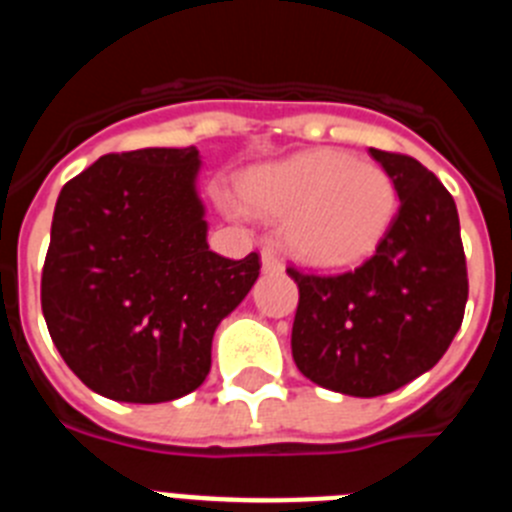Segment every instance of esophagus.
Here are the masks:
<instances>
[{"mask_svg": "<svg viewBox=\"0 0 512 512\" xmlns=\"http://www.w3.org/2000/svg\"><path fill=\"white\" fill-rule=\"evenodd\" d=\"M261 266H264L266 274H279V271H284L282 259H279L274 248H264L261 251Z\"/></svg>", "mask_w": 512, "mask_h": 512, "instance_id": "obj_1", "label": "esophagus"}]
</instances>
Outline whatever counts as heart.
<instances>
[{"instance_id":"1","label":"heart","mask_w":512,"mask_h":512,"mask_svg":"<svg viewBox=\"0 0 512 512\" xmlns=\"http://www.w3.org/2000/svg\"><path fill=\"white\" fill-rule=\"evenodd\" d=\"M241 192L253 212L284 220V243L297 259L323 269L366 259L397 215L395 179L338 148L253 166Z\"/></svg>"}]
</instances>
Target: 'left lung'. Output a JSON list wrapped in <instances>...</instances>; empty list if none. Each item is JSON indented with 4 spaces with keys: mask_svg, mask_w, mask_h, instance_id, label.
Listing matches in <instances>:
<instances>
[{
    "mask_svg": "<svg viewBox=\"0 0 512 512\" xmlns=\"http://www.w3.org/2000/svg\"><path fill=\"white\" fill-rule=\"evenodd\" d=\"M369 153L400 197L372 259L333 277L287 269L300 289L292 325L297 369L351 397L387 395L433 369L461 328L469 295L449 189L415 158Z\"/></svg>",
    "mask_w": 512,
    "mask_h": 512,
    "instance_id": "1",
    "label": "left lung"
}]
</instances>
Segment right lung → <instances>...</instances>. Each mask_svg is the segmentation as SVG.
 I'll list each match as a JSON object with an SVG mask.
<instances>
[{
    "instance_id": "obj_1",
    "label": "right lung",
    "mask_w": 512,
    "mask_h": 512,
    "mask_svg": "<svg viewBox=\"0 0 512 512\" xmlns=\"http://www.w3.org/2000/svg\"><path fill=\"white\" fill-rule=\"evenodd\" d=\"M200 166L194 146L107 153L58 194L40 302L97 395L153 405L197 390L215 328L259 279V253L207 246Z\"/></svg>"
}]
</instances>
